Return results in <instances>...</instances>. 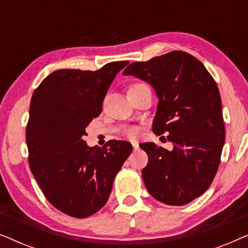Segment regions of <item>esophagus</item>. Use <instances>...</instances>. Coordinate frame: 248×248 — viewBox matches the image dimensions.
I'll list each match as a JSON object with an SVG mask.
<instances>
[{
	"instance_id": "1",
	"label": "esophagus",
	"mask_w": 248,
	"mask_h": 248,
	"mask_svg": "<svg viewBox=\"0 0 248 248\" xmlns=\"http://www.w3.org/2000/svg\"><path fill=\"white\" fill-rule=\"evenodd\" d=\"M132 145H133L134 150H137V149L139 148V143H138L137 141H132Z\"/></svg>"
}]
</instances>
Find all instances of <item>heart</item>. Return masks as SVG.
<instances>
[{
    "mask_svg": "<svg viewBox=\"0 0 248 248\" xmlns=\"http://www.w3.org/2000/svg\"><path fill=\"white\" fill-rule=\"evenodd\" d=\"M142 87H148V86H145L144 83H134V84H132L130 88H128V91L139 89V88H142ZM127 134L130 135V137H134V135H135V130H130V131L127 132Z\"/></svg>",
    "mask_w": 248,
    "mask_h": 248,
    "instance_id": "1",
    "label": "heart"
}]
</instances>
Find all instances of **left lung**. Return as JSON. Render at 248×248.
Listing matches in <instances>:
<instances>
[{
	"instance_id": "left-lung-1",
	"label": "left lung",
	"mask_w": 248,
	"mask_h": 248,
	"mask_svg": "<svg viewBox=\"0 0 248 248\" xmlns=\"http://www.w3.org/2000/svg\"><path fill=\"white\" fill-rule=\"evenodd\" d=\"M123 74L154 88L158 106L152 131L169 133L167 140L174 143L172 150L154 142L140 144L149 158L142 169L147 189L165 204H187L211 185L225 143L216 81L198 59L179 50L131 63Z\"/></svg>"
}]
</instances>
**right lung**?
<instances>
[{"label": "right lung", "instance_id": "right-lung-1", "mask_svg": "<svg viewBox=\"0 0 248 248\" xmlns=\"http://www.w3.org/2000/svg\"><path fill=\"white\" fill-rule=\"evenodd\" d=\"M127 64L54 71L33 91L26 131L30 169L50 204L67 216L87 218L103 208L132 152L126 141L111 140L103 148L83 141L108 88Z\"/></svg>", "mask_w": 248, "mask_h": 248}]
</instances>
